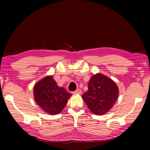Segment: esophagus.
<instances>
[{
  "instance_id": "1",
  "label": "esophagus",
  "mask_w": 150,
  "mask_h": 150,
  "mask_svg": "<svg viewBox=\"0 0 150 150\" xmlns=\"http://www.w3.org/2000/svg\"><path fill=\"white\" fill-rule=\"evenodd\" d=\"M82 93V91L81 89H77L75 91H73L74 94H81Z\"/></svg>"
}]
</instances>
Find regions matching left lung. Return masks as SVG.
<instances>
[{"label":"left lung","mask_w":150,"mask_h":150,"mask_svg":"<svg viewBox=\"0 0 150 150\" xmlns=\"http://www.w3.org/2000/svg\"><path fill=\"white\" fill-rule=\"evenodd\" d=\"M118 94V87L115 82L105 76L97 74L90 79L87 91L82 97L93 114L104 115L115 103Z\"/></svg>","instance_id":"left-lung-1"}]
</instances>
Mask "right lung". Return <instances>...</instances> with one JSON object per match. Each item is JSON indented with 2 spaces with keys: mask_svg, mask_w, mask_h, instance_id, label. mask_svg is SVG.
<instances>
[{
  "mask_svg": "<svg viewBox=\"0 0 150 150\" xmlns=\"http://www.w3.org/2000/svg\"><path fill=\"white\" fill-rule=\"evenodd\" d=\"M71 96L64 88L59 87L51 76L39 81L34 87V98L37 104L51 115L60 113Z\"/></svg>",
  "mask_w": 150,
  "mask_h": 150,
  "instance_id": "1",
  "label": "right lung"
}]
</instances>
